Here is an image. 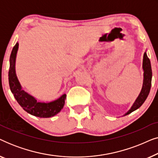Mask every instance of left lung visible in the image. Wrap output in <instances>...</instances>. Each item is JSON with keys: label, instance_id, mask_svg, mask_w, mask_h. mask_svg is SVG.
I'll return each mask as SVG.
<instances>
[{"label": "left lung", "instance_id": "obj_1", "mask_svg": "<svg viewBox=\"0 0 158 158\" xmlns=\"http://www.w3.org/2000/svg\"><path fill=\"white\" fill-rule=\"evenodd\" d=\"M142 68H143V84H142V88L141 92L138 97L136 99L135 103H133L131 109L124 114V116H126L127 114H131V112L135 111L137 109L141 106L143 104V103L145 101L146 98H148L149 94H150L151 84H152V68H151L150 60L149 59L148 55H147L146 52L144 54L143 56V62H142Z\"/></svg>", "mask_w": 158, "mask_h": 158}]
</instances>
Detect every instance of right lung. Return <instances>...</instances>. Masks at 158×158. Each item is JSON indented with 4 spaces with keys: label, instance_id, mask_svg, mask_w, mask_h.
<instances>
[{
    "label": "right lung",
    "instance_id": "right-lung-1",
    "mask_svg": "<svg viewBox=\"0 0 158 158\" xmlns=\"http://www.w3.org/2000/svg\"><path fill=\"white\" fill-rule=\"evenodd\" d=\"M19 43L17 42L12 49L10 56V68L8 72V82L10 89L19 103V104L31 115L40 118H49L54 116L61 111L64 105L66 94L51 102H39L36 99L22 89L20 83L17 78L15 70V63Z\"/></svg>",
    "mask_w": 158,
    "mask_h": 158
}]
</instances>
